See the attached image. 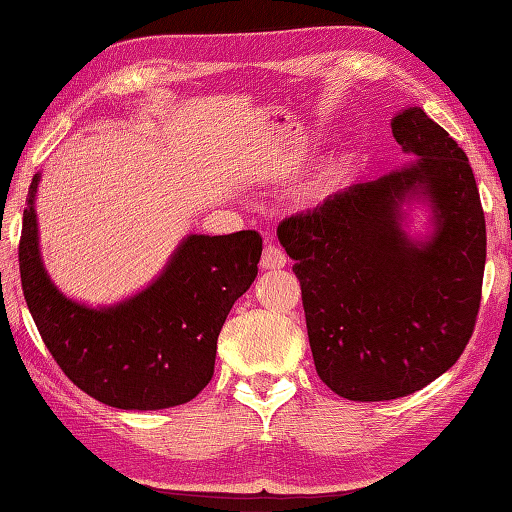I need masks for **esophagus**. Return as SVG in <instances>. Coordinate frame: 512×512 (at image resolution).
Segmentation results:
<instances>
[{
  "label": "esophagus",
  "instance_id": "obj_1",
  "mask_svg": "<svg viewBox=\"0 0 512 512\" xmlns=\"http://www.w3.org/2000/svg\"><path fill=\"white\" fill-rule=\"evenodd\" d=\"M264 270H275V268H282L286 266V253L282 248H279L275 242H268L264 246V253H262V262H259Z\"/></svg>",
  "mask_w": 512,
  "mask_h": 512
}]
</instances>
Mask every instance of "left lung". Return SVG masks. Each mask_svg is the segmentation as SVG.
<instances>
[{"label": "left lung", "mask_w": 512, "mask_h": 512, "mask_svg": "<svg viewBox=\"0 0 512 512\" xmlns=\"http://www.w3.org/2000/svg\"><path fill=\"white\" fill-rule=\"evenodd\" d=\"M390 126L419 155L413 164L277 226L295 259L317 375L350 402L435 382L464 353L482 302L486 219L466 153L422 108ZM419 189L436 213V235L422 245L398 224V204Z\"/></svg>", "instance_id": "left-lung-1"}]
</instances>
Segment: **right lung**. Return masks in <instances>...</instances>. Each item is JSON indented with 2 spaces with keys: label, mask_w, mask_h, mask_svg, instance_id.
Segmentation results:
<instances>
[{
  "label": "right lung",
  "mask_w": 512,
  "mask_h": 512,
  "mask_svg": "<svg viewBox=\"0 0 512 512\" xmlns=\"http://www.w3.org/2000/svg\"><path fill=\"white\" fill-rule=\"evenodd\" d=\"M28 190L19 275L30 315L64 375L97 402L124 410L186 404L215 373L217 337L230 308L257 277L255 230L186 237L155 284L113 308H86L50 282L37 246Z\"/></svg>",
  "instance_id": "right-lung-1"
}]
</instances>
